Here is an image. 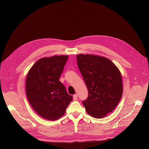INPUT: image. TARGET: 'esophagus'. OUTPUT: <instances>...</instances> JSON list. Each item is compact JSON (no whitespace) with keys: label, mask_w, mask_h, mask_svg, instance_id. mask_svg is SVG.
Masks as SVG:
<instances>
[{"label":"esophagus","mask_w":149,"mask_h":149,"mask_svg":"<svg viewBox=\"0 0 149 149\" xmlns=\"http://www.w3.org/2000/svg\"><path fill=\"white\" fill-rule=\"evenodd\" d=\"M77 97H78V95H77V94H74V95H73V99H74V100H77Z\"/></svg>","instance_id":"obj_1"}]
</instances>
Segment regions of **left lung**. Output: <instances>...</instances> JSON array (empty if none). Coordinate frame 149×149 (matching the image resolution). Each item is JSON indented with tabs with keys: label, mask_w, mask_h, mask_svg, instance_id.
Instances as JSON below:
<instances>
[{
	"label": "left lung",
	"mask_w": 149,
	"mask_h": 149,
	"mask_svg": "<svg viewBox=\"0 0 149 149\" xmlns=\"http://www.w3.org/2000/svg\"><path fill=\"white\" fill-rule=\"evenodd\" d=\"M77 59L88 91V96L82 101V104L88 114L102 118L116 107L121 98L120 72L114 63L105 57L79 54Z\"/></svg>",
	"instance_id": "8db88e82"
}]
</instances>
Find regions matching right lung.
Returning a JSON list of instances; mask_svg holds the SVG:
<instances>
[{"instance_id":"add662e5","label":"right lung","mask_w":149,"mask_h":149,"mask_svg":"<svg viewBox=\"0 0 149 149\" xmlns=\"http://www.w3.org/2000/svg\"><path fill=\"white\" fill-rule=\"evenodd\" d=\"M68 56H54L36 61L28 72L26 81L28 99L42 117L56 120L65 114L72 100L59 78Z\"/></svg>"}]
</instances>
